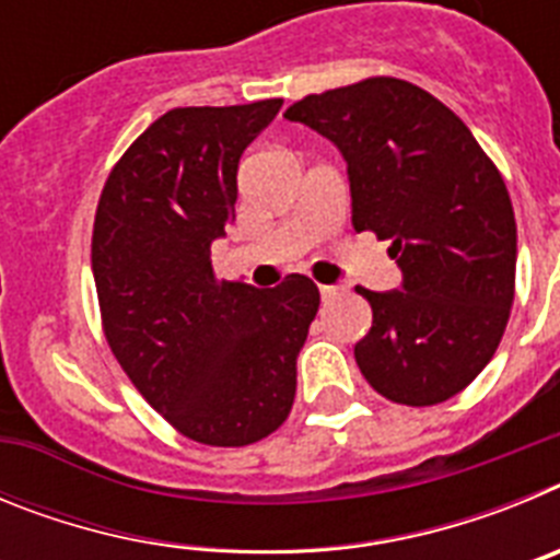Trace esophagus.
I'll list each match as a JSON object with an SVG mask.
<instances>
[{
	"label": "esophagus",
	"instance_id": "obj_1",
	"mask_svg": "<svg viewBox=\"0 0 560 560\" xmlns=\"http://www.w3.org/2000/svg\"><path fill=\"white\" fill-rule=\"evenodd\" d=\"M319 294H323L325 303H330V300H336L341 294V289L339 285H319Z\"/></svg>",
	"mask_w": 560,
	"mask_h": 560
}]
</instances>
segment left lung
<instances>
[{
  "label": "left lung",
  "mask_w": 560,
  "mask_h": 560,
  "mask_svg": "<svg viewBox=\"0 0 560 560\" xmlns=\"http://www.w3.org/2000/svg\"><path fill=\"white\" fill-rule=\"evenodd\" d=\"M348 162L355 232L389 241L404 291L361 289L355 345L370 387L407 407L463 393L497 353L516 294V219L502 173L448 106L400 78H364L289 106Z\"/></svg>",
  "instance_id": "left-lung-1"
}]
</instances>
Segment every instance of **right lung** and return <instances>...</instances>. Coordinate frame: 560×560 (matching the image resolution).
<instances>
[{"instance_id": "right-lung-1", "label": "right lung", "mask_w": 560, "mask_h": 560, "mask_svg": "<svg viewBox=\"0 0 560 560\" xmlns=\"http://www.w3.org/2000/svg\"><path fill=\"white\" fill-rule=\"evenodd\" d=\"M283 101L171 108L128 145L92 230L101 323L120 368L173 429L249 446L289 418L319 289L219 280L210 246L235 221L237 162Z\"/></svg>"}]
</instances>
